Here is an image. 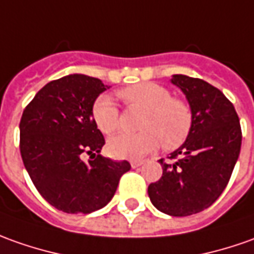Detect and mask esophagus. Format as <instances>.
I'll return each instance as SVG.
<instances>
[{
    "label": "esophagus",
    "mask_w": 254,
    "mask_h": 254,
    "mask_svg": "<svg viewBox=\"0 0 254 254\" xmlns=\"http://www.w3.org/2000/svg\"><path fill=\"white\" fill-rule=\"evenodd\" d=\"M143 161L141 160H130V165H132V168H137V167H140Z\"/></svg>",
    "instance_id": "1"
}]
</instances>
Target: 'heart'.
Instances as JSON below:
<instances>
[{
	"label": "heart",
	"instance_id": "heart-1",
	"mask_svg": "<svg viewBox=\"0 0 254 254\" xmlns=\"http://www.w3.org/2000/svg\"><path fill=\"white\" fill-rule=\"evenodd\" d=\"M118 97L129 107L143 110L139 122L140 132L121 133L108 141V151L117 158H139L163 146L164 150L181 147L193 127L192 107L185 100L174 97L172 91L154 82L127 86L118 91ZM94 124L105 134L117 132L121 114L110 96H100L91 108Z\"/></svg>",
	"mask_w": 254,
	"mask_h": 254
}]
</instances>
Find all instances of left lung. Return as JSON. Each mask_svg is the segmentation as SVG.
<instances>
[{
  "mask_svg": "<svg viewBox=\"0 0 254 254\" xmlns=\"http://www.w3.org/2000/svg\"><path fill=\"white\" fill-rule=\"evenodd\" d=\"M193 111L192 132L163 165V177L150 184L157 210L185 217L213 204L227 188L241 153L242 129L234 104L221 90L197 77L174 75Z\"/></svg>",
  "mask_w": 254,
  "mask_h": 254,
  "instance_id": "8db88e82",
  "label": "left lung"
}]
</instances>
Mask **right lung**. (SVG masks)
I'll return each instance as SVG.
<instances>
[{
    "label": "right lung",
    "mask_w": 254,
    "mask_h": 254,
    "mask_svg": "<svg viewBox=\"0 0 254 254\" xmlns=\"http://www.w3.org/2000/svg\"><path fill=\"white\" fill-rule=\"evenodd\" d=\"M97 77L68 75L37 91L22 114L19 149L33 185L51 206L89 214L113 199L127 161L100 156L104 136L91 108L107 90ZM84 154L93 157L87 163Z\"/></svg>",
    "instance_id": "right-lung-1"
}]
</instances>
